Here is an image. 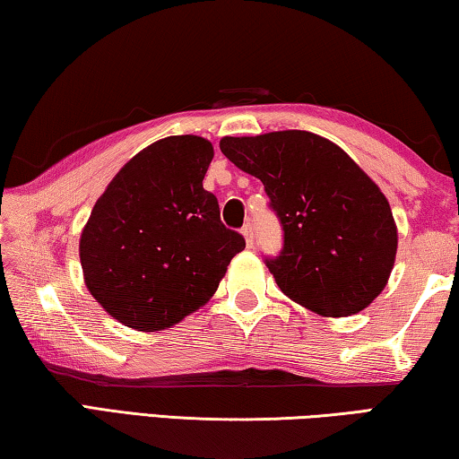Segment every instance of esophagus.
Masks as SVG:
<instances>
[{
    "instance_id": "esophagus-1",
    "label": "esophagus",
    "mask_w": 459,
    "mask_h": 459,
    "mask_svg": "<svg viewBox=\"0 0 459 459\" xmlns=\"http://www.w3.org/2000/svg\"><path fill=\"white\" fill-rule=\"evenodd\" d=\"M243 237H245V240H247V247H253V243H255V235H253V224L251 222H247L245 227H243Z\"/></svg>"
}]
</instances>
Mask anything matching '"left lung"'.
Segmentation results:
<instances>
[{"mask_svg":"<svg viewBox=\"0 0 459 459\" xmlns=\"http://www.w3.org/2000/svg\"><path fill=\"white\" fill-rule=\"evenodd\" d=\"M221 152L259 178L283 227L267 267L287 298L325 317L368 307L391 277L397 224L378 186L330 139L287 129L222 137Z\"/></svg>","mask_w":459,"mask_h":459,"instance_id":"obj_1","label":"left lung"}]
</instances>
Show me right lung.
<instances>
[{
    "instance_id": "obj_1",
    "label": "right lung",
    "mask_w": 459,
    "mask_h": 459,
    "mask_svg": "<svg viewBox=\"0 0 459 459\" xmlns=\"http://www.w3.org/2000/svg\"><path fill=\"white\" fill-rule=\"evenodd\" d=\"M214 158L198 135L153 142L123 166L81 232L84 285L127 328L160 332L196 312L219 290L245 238L221 222L202 188Z\"/></svg>"
}]
</instances>
